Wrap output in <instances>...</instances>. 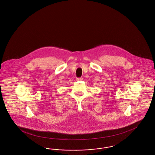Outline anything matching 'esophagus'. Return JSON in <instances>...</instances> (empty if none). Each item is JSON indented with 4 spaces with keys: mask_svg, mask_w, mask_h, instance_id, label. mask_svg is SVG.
<instances>
[{
    "mask_svg": "<svg viewBox=\"0 0 155 155\" xmlns=\"http://www.w3.org/2000/svg\"><path fill=\"white\" fill-rule=\"evenodd\" d=\"M82 80H83L82 78H77V81H82Z\"/></svg>",
    "mask_w": 155,
    "mask_h": 155,
    "instance_id": "1",
    "label": "esophagus"
}]
</instances>
